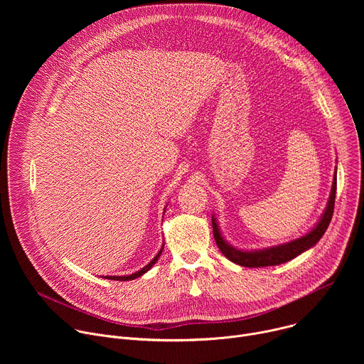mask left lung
Here are the masks:
<instances>
[{"mask_svg":"<svg viewBox=\"0 0 364 364\" xmlns=\"http://www.w3.org/2000/svg\"><path fill=\"white\" fill-rule=\"evenodd\" d=\"M336 190H337V168H336V174H334V180H333L331 193H330L326 210H324L321 219L308 233H305L304 236H301L298 239H294V240L282 243V245L271 246V247L257 249V250L237 249L225 240L215 216H212L213 235H215L216 245L220 249V252L229 259V261H232L240 267L262 268V267H275V265L285 264V262L291 261V259L296 257L298 255H301L302 252L308 250L309 247H313L323 237V235L326 233V230L331 222V218H333Z\"/></svg>","mask_w":364,"mask_h":364,"instance_id":"8db88e82","label":"left lung"}]
</instances>
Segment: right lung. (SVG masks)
<instances>
[{"label":"right lung","instance_id":"1","mask_svg":"<svg viewBox=\"0 0 364 364\" xmlns=\"http://www.w3.org/2000/svg\"><path fill=\"white\" fill-rule=\"evenodd\" d=\"M166 212V210H164ZM163 249H164V243H163V247L160 249V252L155 255V257L152 259V261L148 264V265H145L142 269H139L138 272H135V274H131V275H124V277H102V278H105V279H112V281H131V279H135V278H138V277H141V275H144L145 272H148L152 267H154V264L159 261V257H160V255L163 253Z\"/></svg>","mask_w":364,"mask_h":364}]
</instances>
